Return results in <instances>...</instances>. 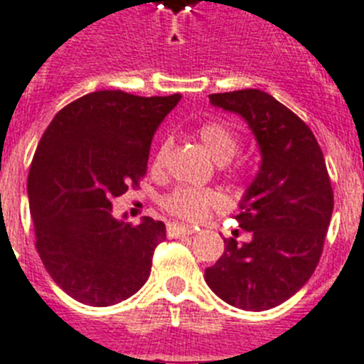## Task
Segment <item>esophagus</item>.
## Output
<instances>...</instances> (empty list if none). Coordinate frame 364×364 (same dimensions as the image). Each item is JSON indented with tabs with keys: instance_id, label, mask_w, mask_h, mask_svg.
Returning <instances> with one entry per match:
<instances>
[{
	"instance_id": "obj_1",
	"label": "esophagus",
	"mask_w": 364,
	"mask_h": 364,
	"mask_svg": "<svg viewBox=\"0 0 364 364\" xmlns=\"http://www.w3.org/2000/svg\"><path fill=\"white\" fill-rule=\"evenodd\" d=\"M166 232H168V236H176V238H178V236H188V235H192V232H194V230L191 229V227H185V225H179V223H168V225H166Z\"/></svg>"
}]
</instances>
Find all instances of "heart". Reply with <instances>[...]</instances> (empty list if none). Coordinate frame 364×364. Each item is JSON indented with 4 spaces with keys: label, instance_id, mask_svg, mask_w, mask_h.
Segmentation results:
<instances>
[{
    "label": "heart",
    "instance_id": "heart-1",
    "mask_svg": "<svg viewBox=\"0 0 364 364\" xmlns=\"http://www.w3.org/2000/svg\"><path fill=\"white\" fill-rule=\"evenodd\" d=\"M198 137H200L205 150L208 151V156L220 164L229 163L236 156V151L240 148L236 134L223 122H205V124L198 128ZM164 154H166V144H163L157 150L156 159H154L156 166L163 163ZM163 207L172 216L198 223V221H203L213 210L223 207V196L218 191H214V188L179 186V188L172 191L164 198Z\"/></svg>",
    "mask_w": 364,
    "mask_h": 364
}]
</instances>
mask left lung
I'll return each instance as SVG.
<instances>
[{
	"instance_id": "1",
	"label": "left lung",
	"mask_w": 364,
	"mask_h": 364,
	"mask_svg": "<svg viewBox=\"0 0 364 364\" xmlns=\"http://www.w3.org/2000/svg\"><path fill=\"white\" fill-rule=\"evenodd\" d=\"M245 119L260 146L257 178L240 201L249 242L230 238L205 282L227 304L264 311L286 302L314 274L333 213V191L314 132L260 90L208 95Z\"/></svg>"
}]
</instances>
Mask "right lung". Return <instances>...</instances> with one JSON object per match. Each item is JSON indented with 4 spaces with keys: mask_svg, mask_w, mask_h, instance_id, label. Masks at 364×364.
I'll list each match as a JSON object with an SVG mask.
<instances>
[{
    "mask_svg": "<svg viewBox=\"0 0 364 364\" xmlns=\"http://www.w3.org/2000/svg\"><path fill=\"white\" fill-rule=\"evenodd\" d=\"M179 99L95 91L62 107L38 143L27 181L34 245L56 286L82 304L122 302L150 277L164 223L115 220L112 200L137 188L157 126Z\"/></svg>",
    "mask_w": 364,
    "mask_h": 364,
    "instance_id": "1",
    "label": "right lung"
}]
</instances>
